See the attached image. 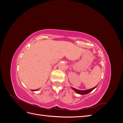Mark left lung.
Returning a JSON list of instances; mask_svg holds the SVG:
<instances>
[{
	"mask_svg": "<svg viewBox=\"0 0 123 123\" xmlns=\"http://www.w3.org/2000/svg\"><path fill=\"white\" fill-rule=\"evenodd\" d=\"M97 87V86H95V87L93 88L92 89H88V90H77V89H75L74 88H72L71 87V88L73 89V90L75 91L76 93H77L79 94H81V95H85V94H88L89 93H90V92H91L92 90H93L94 89Z\"/></svg>",
	"mask_w": 123,
	"mask_h": 123,
	"instance_id": "1",
	"label": "left lung"
}]
</instances>
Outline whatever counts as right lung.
<instances>
[{
    "label": "right lung",
    "instance_id": "obj_1",
    "mask_svg": "<svg viewBox=\"0 0 123 123\" xmlns=\"http://www.w3.org/2000/svg\"><path fill=\"white\" fill-rule=\"evenodd\" d=\"M38 90V89H36V90H32V91H37Z\"/></svg>",
    "mask_w": 123,
    "mask_h": 123
}]
</instances>
